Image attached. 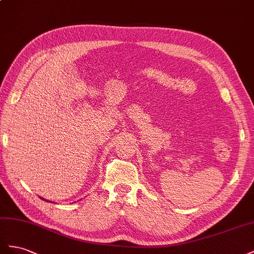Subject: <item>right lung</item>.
Masks as SVG:
<instances>
[{
	"instance_id": "add662e5",
	"label": "right lung",
	"mask_w": 254,
	"mask_h": 254,
	"mask_svg": "<svg viewBox=\"0 0 254 254\" xmlns=\"http://www.w3.org/2000/svg\"><path fill=\"white\" fill-rule=\"evenodd\" d=\"M41 199H42V200H45V199H43V198H41Z\"/></svg>"
}]
</instances>
